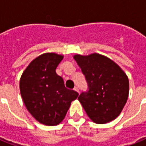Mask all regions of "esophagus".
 <instances>
[{
  "mask_svg": "<svg viewBox=\"0 0 146 146\" xmlns=\"http://www.w3.org/2000/svg\"><path fill=\"white\" fill-rule=\"evenodd\" d=\"M74 91H77V92H78V93H79V89H78V87H74Z\"/></svg>",
  "mask_w": 146,
  "mask_h": 146,
  "instance_id": "esophagus-1",
  "label": "esophagus"
}]
</instances>
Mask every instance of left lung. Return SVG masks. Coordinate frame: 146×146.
I'll use <instances>...</instances> for the list:
<instances>
[{"instance_id":"obj_1","label":"left lung","mask_w":146,"mask_h":146,"mask_svg":"<svg viewBox=\"0 0 146 146\" xmlns=\"http://www.w3.org/2000/svg\"><path fill=\"white\" fill-rule=\"evenodd\" d=\"M88 84L78 100L89 118L104 124L119 116L129 97V83L126 73L116 63L98 53L73 56Z\"/></svg>"}]
</instances>
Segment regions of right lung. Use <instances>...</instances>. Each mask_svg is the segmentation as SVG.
I'll return each instance as SVG.
<instances>
[{
  "label": "right lung",
  "mask_w": 146,
  "mask_h": 146,
  "mask_svg": "<svg viewBox=\"0 0 146 146\" xmlns=\"http://www.w3.org/2000/svg\"><path fill=\"white\" fill-rule=\"evenodd\" d=\"M63 58L54 52L42 54L29 64L20 80V94L27 110L46 126L60 123L78 96L65 88L63 78L55 72Z\"/></svg>",
  "instance_id": "right-lung-1"
}]
</instances>
